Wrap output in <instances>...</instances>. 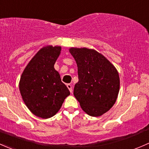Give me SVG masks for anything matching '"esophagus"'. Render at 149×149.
Returning <instances> with one entry per match:
<instances>
[{
	"label": "esophagus",
	"instance_id": "esophagus-1",
	"mask_svg": "<svg viewBox=\"0 0 149 149\" xmlns=\"http://www.w3.org/2000/svg\"><path fill=\"white\" fill-rule=\"evenodd\" d=\"M67 88L69 89V90H70V93H72V87L71 84H67Z\"/></svg>",
	"mask_w": 149,
	"mask_h": 149
}]
</instances>
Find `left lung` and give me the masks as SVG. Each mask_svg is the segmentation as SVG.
Masks as SVG:
<instances>
[{"mask_svg":"<svg viewBox=\"0 0 149 149\" xmlns=\"http://www.w3.org/2000/svg\"><path fill=\"white\" fill-rule=\"evenodd\" d=\"M69 52L77 65L79 81L74 85V97L89 116H102L113 106L118 95L120 77L117 69L93 49L71 47Z\"/></svg>","mask_w":149,"mask_h":149,"instance_id":"8db88e82","label":"left lung"}]
</instances>
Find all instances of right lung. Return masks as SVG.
Returning a JSON list of instances; mask_svg holds the SVG:
<instances>
[{
  "mask_svg": "<svg viewBox=\"0 0 149 149\" xmlns=\"http://www.w3.org/2000/svg\"><path fill=\"white\" fill-rule=\"evenodd\" d=\"M60 46L41 48L24 69L19 90L29 110L41 118H49L62 107L70 91L61 80L54 64L61 53Z\"/></svg>",
  "mask_w": 149,
  "mask_h": 149,
  "instance_id": "1",
  "label": "right lung"
}]
</instances>
